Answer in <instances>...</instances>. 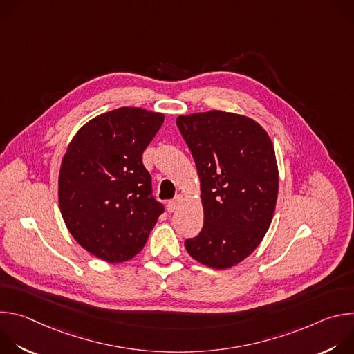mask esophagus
Returning a JSON list of instances; mask_svg holds the SVG:
<instances>
[{
	"instance_id": "34e87169",
	"label": "esophagus",
	"mask_w": 354,
	"mask_h": 354,
	"mask_svg": "<svg viewBox=\"0 0 354 354\" xmlns=\"http://www.w3.org/2000/svg\"><path fill=\"white\" fill-rule=\"evenodd\" d=\"M180 201H182V198H180V197H178V198H175V200L168 201V205H167V210H168V213H174V212H176V210H178V207H179V205H180Z\"/></svg>"
}]
</instances>
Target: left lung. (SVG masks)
Listing matches in <instances>:
<instances>
[{"label":"left lung","instance_id":"obj_1","mask_svg":"<svg viewBox=\"0 0 354 354\" xmlns=\"http://www.w3.org/2000/svg\"><path fill=\"white\" fill-rule=\"evenodd\" d=\"M176 124L200 179L205 223L186 239L187 254L212 269H230L254 252L276 209L279 168L268 131L243 115H179Z\"/></svg>","mask_w":354,"mask_h":354}]
</instances>
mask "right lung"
<instances>
[{
  "label": "right lung",
  "instance_id": "1",
  "mask_svg": "<svg viewBox=\"0 0 354 354\" xmlns=\"http://www.w3.org/2000/svg\"><path fill=\"white\" fill-rule=\"evenodd\" d=\"M164 113L123 106L86 122L70 141L59 174V205L73 238L108 263L144 248L164 213L151 196L142 153Z\"/></svg>",
  "mask_w": 354,
  "mask_h": 354
}]
</instances>
